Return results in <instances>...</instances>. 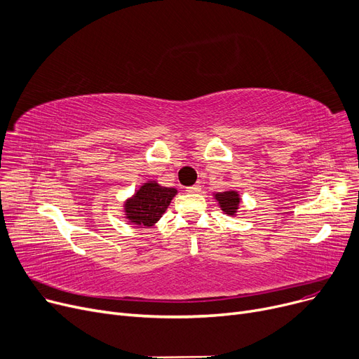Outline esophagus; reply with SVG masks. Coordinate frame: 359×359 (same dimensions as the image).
Wrapping results in <instances>:
<instances>
[{"label": "esophagus", "instance_id": "esophagus-1", "mask_svg": "<svg viewBox=\"0 0 359 359\" xmlns=\"http://www.w3.org/2000/svg\"><path fill=\"white\" fill-rule=\"evenodd\" d=\"M186 192L187 194H198V192H201V183H195L194 186L186 187Z\"/></svg>", "mask_w": 359, "mask_h": 359}]
</instances>
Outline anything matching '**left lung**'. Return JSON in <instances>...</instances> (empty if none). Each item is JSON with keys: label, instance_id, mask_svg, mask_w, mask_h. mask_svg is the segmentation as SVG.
<instances>
[{"label": "left lung", "instance_id": "left-lung-1", "mask_svg": "<svg viewBox=\"0 0 359 359\" xmlns=\"http://www.w3.org/2000/svg\"><path fill=\"white\" fill-rule=\"evenodd\" d=\"M215 199L218 201L221 210L229 214V215H234L238 210V203H240V196L237 195V192L234 191H229L224 194H215Z\"/></svg>", "mask_w": 359, "mask_h": 359}]
</instances>
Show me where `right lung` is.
Returning a JSON list of instances; mask_svg holds the SVG:
<instances>
[{"mask_svg":"<svg viewBox=\"0 0 359 359\" xmlns=\"http://www.w3.org/2000/svg\"><path fill=\"white\" fill-rule=\"evenodd\" d=\"M176 194L177 191L173 187H164L156 182L145 183L125 203L126 217L132 224L151 227L161 218Z\"/></svg>","mask_w":359,"mask_h":359,"instance_id":"obj_1","label":"right lung"}]
</instances>
